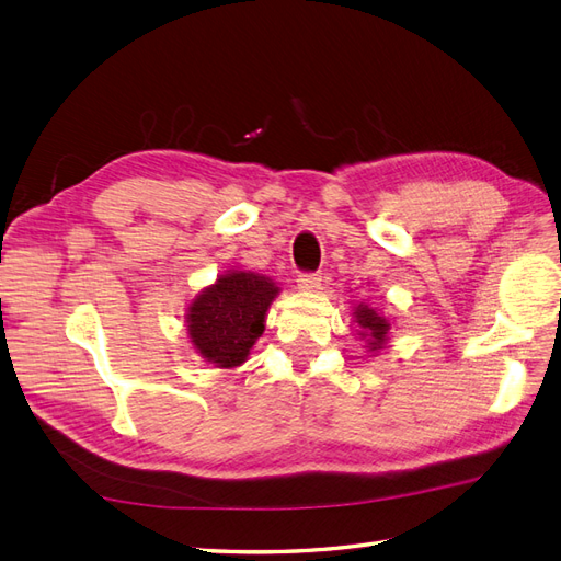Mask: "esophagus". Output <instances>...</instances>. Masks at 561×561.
<instances>
[{"mask_svg": "<svg viewBox=\"0 0 561 561\" xmlns=\"http://www.w3.org/2000/svg\"><path fill=\"white\" fill-rule=\"evenodd\" d=\"M320 280H322L320 274H299L297 285H299V290H318Z\"/></svg>", "mask_w": 561, "mask_h": 561, "instance_id": "obj_1", "label": "esophagus"}]
</instances>
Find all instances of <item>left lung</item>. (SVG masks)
<instances>
[{"mask_svg": "<svg viewBox=\"0 0 561 561\" xmlns=\"http://www.w3.org/2000/svg\"><path fill=\"white\" fill-rule=\"evenodd\" d=\"M353 318L358 322V334L360 339H365V348H369L371 353H377L386 346L388 342V330H390V322L377 311L367 307V304H358V307L353 309Z\"/></svg>", "mask_w": 561, "mask_h": 561, "instance_id": "obj_1", "label": "left lung"}]
</instances>
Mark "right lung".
<instances>
[{"label":"right lung","mask_w":561,"mask_h":561,"mask_svg":"<svg viewBox=\"0 0 561 561\" xmlns=\"http://www.w3.org/2000/svg\"><path fill=\"white\" fill-rule=\"evenodd\" d=\"M280 290L252 271H227L186 311V334L206 363L231 369L248 360L264 332L266 311Z\"/></svg>","instance_id":"add662e5"}]
</instances>
